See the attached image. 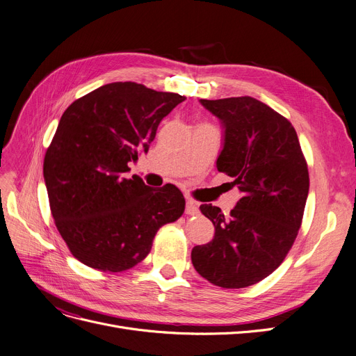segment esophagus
I'll use <instances>...</instances> for the list:
<instances>
[{"instance_id": "esophagus-1", "label": "esophagus", "mask_w": 356, "mask_h": 356, "mask_svg": "<svg viewBox=\"0 0 356 356\" xmlns=\"http://www.w3.org/2000/svg\"><path fill=\"white\" fill-rule=\"evenodd\" d=\"M197 212H199L197 204L195 202V200L189 199L188 202H186V213H188V215H197Z\"/></svg>"}]
</instances>
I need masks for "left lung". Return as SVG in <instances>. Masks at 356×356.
I'll return each mask as SVG.
<instances>
[{"instance_id":"obj_1","label":"left lung","mask_w":356,"mask_h":356,"mask_svg":"<svg viewBox=\"0 0 356 356\" xmlns=\"http://www.w3.org/2000/svg\"><path fill=\"white\" fill-rule=\"evenodd\" d=\"M225 128L218 172L243 193L225 215L200 205L215 227L212 241L196 245V272L221 288H245L280 266L297 238L310 189L308 167L292 123L253 97L200 100Z\"/></svg>"}]
</instances>
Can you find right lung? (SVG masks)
Returning <instances> with one entry per match:
<instances>
[{
    "mask_svg": "<svg viewBox=\"0 0 356 356\" xmlns=\"http://www.w3.org/2000/svg\"><path fill=\"white\" fill-rule=\"evenodd\" d=\"M184 96L132 81L111 83L72 102L43 160L51 213L71 254L103 272L134 268L157 231L184 212L183 193L125 177L148 151L164 116Z\"/></svg>",
    "mask_w": 356,
    "mask_h": 356,
    "instance_id": "1",
    "label": "right lung"
}]
</instances>
